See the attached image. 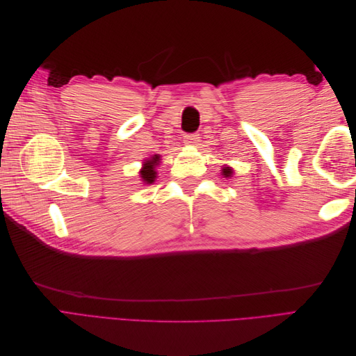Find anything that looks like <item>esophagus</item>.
Instances as JSON below:
<instances>
[{
	"label": "esophagus",
	"mask_w": 356,
	"mask_h": 356,
	"mask_svg": "<svg viewBox=\"0 0 356 356\" xmlns=\"http://www.w3.org/2000/svg\"><path fill=\"white\" fill-rule=\"evenodd\" d=\"M199 138H200V136H199L197 134H187V135L184 136V144H186V145H193V147H195V145H197V143L200 141Z\"/></svg>",
	"instance_id": "1"
}]
</instances>
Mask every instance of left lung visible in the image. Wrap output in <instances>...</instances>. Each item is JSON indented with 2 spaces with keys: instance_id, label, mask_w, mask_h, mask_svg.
Listing matches in <instances>:
<instances>
[{
  "instance_id": "8db88e82",
  "label": "left lung",
  "mask_w": 356,
  "mask_h": 356,
  "mask_svg": "<svg viewBox=\"0 0 356 356\" xmlns=\"http://www.w3.org/2000/svg\"><path fill=\"white\" fill-rule=\"evenodd\" d=\"M232 174H233V170H232L229 166L222 168V175H224V177H232Z\"/></svg>"
}]
</instances>
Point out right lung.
Listing matches in <instances>:
<instances>
[{
	"instance_id": "right-lung-1",
	"label": "right lung",
	"mask_w": 356,
	"mask_h": 356,
	"mask_svg": "<svg viewBox=\"0 0 356 356\" xmlns=\"http://www.w3.org/2000/svg\"><path fill=\"white\" fill-rule=\"evenodd\" d=\"M159 160H160V156L159 154H154L152 159H148L144 161V166L141 169V172H139V175H141L143 181L147 182V184H152V182H154L156 179V166L159 165Z\"/></svg>"
}]
</instances>
